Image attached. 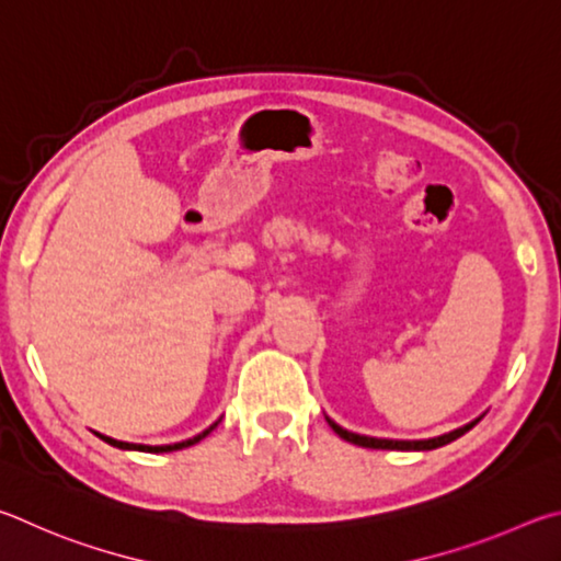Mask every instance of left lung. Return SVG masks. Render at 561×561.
<instances>
[{
    "label": "left lung",
    "instance_id": "left-lung-1",
    "mask_svg": "<svg viewBox=\"0 0 561 561\" xmlns=\"http://www.w3.org/2000/svg\"><path fill=\"white\" fill-rule=\"evenodd\" d=\"M325 419H328V416H325ZM478 421H480V419L470 421V424L463 426V428H456V431H450V434H444V436H438V438H428V440H389V438H371V436L352 434V431L337 426L332 419H328V424H330V428L335 431V434H337L340 438H345V440H350V444H355V446L381 448V450H434V448H438V446H446V444H450V440H456V438L463 436L466 431H470V428H473V426L478 424Z\"/></svg>",
    "mask_w": 561,
    "mask_h": 561
}]
</instances>
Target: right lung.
I'll return each mask as SVG.
<instances>
[{
	"label": "right lung",
	"mask_w": 561,
	"mask_h": 561,
	"mask_svg": "<svg viewBox=\"0 0 561 561\" xmlns=\"http://www.w3.org/2000/svg\"><path fill=\"white\" fill-rule=\"evenodd\" d=\"M216 426H219V421H216V424H211L206 431H202L199 436H194V438H190V440H182V444H174V446H137V444H125V440H115V438H107V436H101V434H98V436H101V438L105 440V444H111V446H115V448H125V450H150V454H167V450H180V448L199 444V440H202L204 436H209Z\"/></svg>",
	"instance_id": "right-lung-1"
}]
</instances>
